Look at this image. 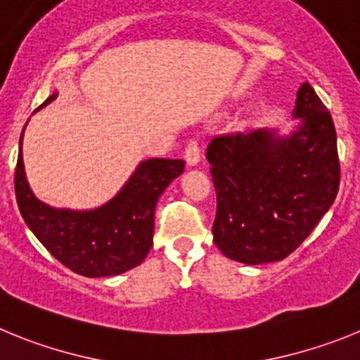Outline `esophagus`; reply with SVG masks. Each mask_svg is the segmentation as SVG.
I'll return each instance as SVG.
<instances>
[{"label": "esophagus", "mask_w": 360, "mask_h": 360, "mask_svg": "<svg viewBox=\"0 0 360 360\" xmlns=\"http://www.w3.org/2000/svg\"><path fill=\"white\" fill-rule=\"evenodd\" d=\"M186 162L187 165H196L200 162V146L196 141H191L186 148Z\"/></svg>", "instance_id": "esophagus-1"}]
</instances>
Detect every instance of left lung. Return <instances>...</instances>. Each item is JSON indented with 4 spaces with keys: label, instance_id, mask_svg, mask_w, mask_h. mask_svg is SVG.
I'll return each instance as SVG.
<instances>
[{
    "label": "left lung",
    "instance_id": "left-lung-1",
    "mask_svg": "<svg viewBox=\"0 0 360 360\" xmlns=\"http://www.w3.org/2000/svg\"><path fill=\"white\" fill-rule=\"evenodd\" d=\"M290 135L259 128L209 142L216 189L214 243L245 265L281 262L332 207L341 167L332 115L308 82L297 90Z\"/></svg>",
    "mask_w": 360,
    "mask_h": 360
}]
</instances>
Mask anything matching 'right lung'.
I'll return each mask as SVG.
<instances>
[{"instance_id":"right-lung-1","label":"right lung","mask_w":360,"mask_h":360,"mask_svg":"<svg viewBox=\"0 0 360 360\" xmlns=\"http://www.w3.org/2000/svg\"><path fill=\"white\" fill-rule=\"evenodd\" d=\"M50 95L41 108L50 104ZM39 108V110H41ZM23 133L15 165V200L25 224L57 262L86 278H110L135 269L153 247L155 207L165 187L184 173V160L149 158L104 205L88 211L50 207L32 193L23 165Z\"/></svg>"}]
</instances>
